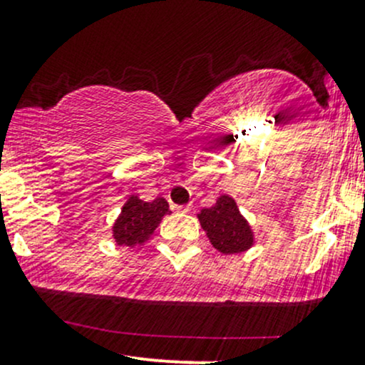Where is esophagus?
Returning a JSON list of instances; mask_svg holds the SVG:
<instances>
[{"label":"esophagus","mask_w":365,"mask_h":365,"mask_svg":"<svg viewBox=\"0 0 365 365\" xmlns=\"http://www.w3.org/2000/svg\"><path fill=\"white\" fill-rule=\"evenodd\" d=\"M176 210H178V212H182V213H189L190 210H192V206L190 205H185V206H175Z\"/></svg>","instance_id":"esophagus-1"}]
</instances>
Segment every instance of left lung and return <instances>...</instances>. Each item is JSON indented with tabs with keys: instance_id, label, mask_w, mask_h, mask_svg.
Masks as SVG:
<instances>
[{
	"instance_id": "left-lung-1",
	"label": "left lung",
	"mask_w": 365,
	"mask_h": 365,
	"mask_svg": "<svg viewBox=\"0 0 365 365\" xmlns=\"http://www.w3.org/2000/svg\"><path fill=\"white\" fill-rule=\"evenodd\" d=\"M197 219L210 244L220 254H240L256 244L251 222L242 215L230 194H222L210 208L201 210Z\"/></svg>"
}]
</instances>
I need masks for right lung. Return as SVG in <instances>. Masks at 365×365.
Wrapping results in <instances>:
<instances>
[{"label": "right lung", "instance_id": "1", "mask_svg": "<svg viewBox=\"0 0 365 365\" xmlns=\"http://www.w3.org/2000/svg\"><path fill=\"white\" fill-rule=\"evenodd\" d=\"M168 213H171V210L164 197L145 201L138 194H130L111 226L113 240L130 249L146 244Z\"/></svg>", "mask_w": 365, "mask_h": 365}]
</instances>
